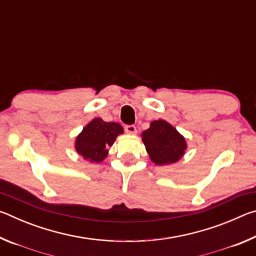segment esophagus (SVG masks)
Instances as JSON below:
<instances>
[{
  "mask_svg": "<svg viewBox=\"0 0 256 256\" xmlns=\"http://www.w3.org/2000/svg\"><path fill=\"white\" fill-rule=\"evenodd\" d=\"M125 132L130 134V136H134L136 133V128L134 125H126L125 126Z\"/></svg>",
  "mask_w": 256,
  "mask_h": 256,
  "instance_id": "1",
  "label": "esophagus"
}]
</instances>
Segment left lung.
Masks as SVG:
<instances>
[{"label": "left lung", "mask_w": 256, "mask_h": 256, "mask_svg": "<svg viewBox=\"0 0 256 256\" xmlns=\"http://www.w3.org/2000/svg\"><path fill=\"white\" fill-rule=\"evenodd\" d=\"M141 138L150 160L158 166L177 162L188 149L185 138L164 120H152Z\"/></svg>", "instance_id": "1"}]
</instances>
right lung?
I'll use <instances>...</instances> for the list:
<instances>
[{"mask_svg":"<svg viewBox=\"0 0 256 256\" xmlns=\"http://www.w3.org/2000/svg\"><path fill=\"white\" fill-rule=\"evenodd\" d=\"M123 133L120 124L105 122L102 118H96L78 134L74 149L86 162L99 164L108 156V148L114 144L116 138Z\"/></svg>","mask_w":256,"mask_h":256,"instance_id":"1","label":"right lung"}]
</instances>
